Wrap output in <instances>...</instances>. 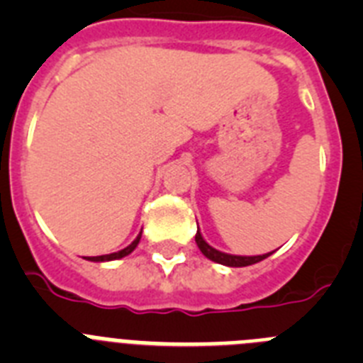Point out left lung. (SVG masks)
Returning a JSON list of instances; mask_svg holds the SVG:
<instances>
[{"label": "left lung", "instance_id": "8db88e82", "mask_svg": "<svg viewBox=\"0 0 363 363\" xmlns=\"http://www.w3.org/2000/svg\"><path fill=\"white\" fill-rule=\"evenodd\" d=\"M196 243L200 247V251L203 252V256H207L209 259L216 262V264L227 265V267H247V265L258 264L262 259H265L267 256H271L272 252H267V255H259V256H234V255H225V252L216 251L214 247H211L209 243L201 238V233L198 229L196 233Z\"/></svg>", "mask_w": 363, "mask_h": 363}]
</instances>
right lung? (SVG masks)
Here are the masks:
<instances>
[{
    "label": "right lung",
    "instance_id": "1",
    "mask_svg": "<svg viewBox=\"0 0 363 363\" xmlns=\"http://www.w3.org/2000/svg\"><path fill=\"white\" fill-rule=\"evenodd\" d=\"M140 238H142V233L138 234L136 240H134L129 247H125V249H121V251L112 252V255H104V256H86L85 259H91V262H108V259H120V258H123V256L130 255V252L136 249V245L140 243Z\"/></svg>",
    "mask_w": 363,
    "mask_h": 363
}]
</instances>
